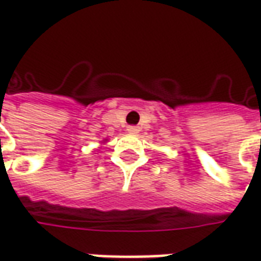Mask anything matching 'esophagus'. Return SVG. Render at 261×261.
I'll return each mask as SVG.
<instances>
[{
    "label": "esophagus",
    "instance_id": "obj_1",
    "mask_svg": "<svg viewBox=\"0 0 261 261\" xmlns=\"http://www.w3.org/2000/svg\"><path fill=\"white\" fill-rule=\"evenodd\" d=\"M126 130H127V132H129V134L136 135V134H139L140 127L139 126H135V125H130V126H127Z\"/></svg>",
    "mask_w": 261,
    "mask_h": 261
}]
</instances>
